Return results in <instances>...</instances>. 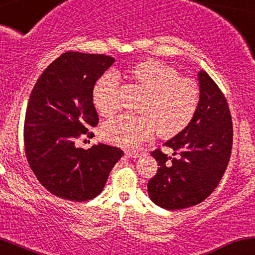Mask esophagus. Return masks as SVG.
<instances>
[{
	"instance_id": "1",
	"label": "esophagus",
	"mask_w": 255,
	"mask_h": 255,
	"mask_svg": "<svg viewBox=\"0 0 255 255\" xmlns=\"http://www.w3.org/2000/svg\"><path fill=\"white\" fill-rule=\"evenodd\" d=\"M125 155L128 156V158H137V156H138V153H137L136 150L127 149L125 150Z\"/></svg>"
}]
</instances>
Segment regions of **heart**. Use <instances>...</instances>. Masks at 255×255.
<instances>
[{
  "label": "heart",
  "instance_id": "heart-1",
  "mask_svg": "<svg viewBox=\"0 0 255 255\" xmlns=\"http://www.w3.org/2000/svg\"><path fill=\"white\" fill-rule=\"evenodd\" d=\"M133 82L147 91L139 105L143 114H122L108 120L102 128L106 139L137 147L156 132L171 138L182 132L195 116L199 106V87L194 79L181 77L172 66L156 60H144L130 68ZM95 107L104 116H112L120 108V82L116 72L100 77L93 90Z\"/></svg>",
  "mask_w": 255,
  "mask_h": 255
}]
</instances>
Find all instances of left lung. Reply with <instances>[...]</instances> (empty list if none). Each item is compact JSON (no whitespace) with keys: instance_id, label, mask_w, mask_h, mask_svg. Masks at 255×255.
I'll list each match as a JSON object with an SVG mask.
<instances>
[{"instance_id":"8db88e82","label":"left lung","mask_w":255,"mask_h":255,"mask_svg":"<svg viewBox=\"0 0 255 255\" xmlns=\"http://www.w3.org/2000/svg\"><path fill=\"white\" fill-rule=\"evenodd\" d=\"M200 100L195 116L182 132L151 151L158 172L148 182L154 204L183 210L202 202L219 184L233 148V120L224 94L205 71L199 73Z\"/></svg>"}]
</instances>
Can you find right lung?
<instances>
[{
    "mask_svg": "<svg viewBox=\"0 0 255 255\" xmlns=\"http://www.w3.org/2000/svg\"><path fill=\"white\" fill-rule=\"evenodd\" d=\"M114 59L104 54L67 51L43 71L31 91L25 114V154L39 183L53 195L87 201L104 189L114 165L124 155L120 148L77 142L93 137L99 124L93 102L97 79Z\"/></svg>",
    "mask_w": 255,
    "mask_h": 255,
    "instance_id": "add662e5",
    "label": "right lung"
}]
</instances>
